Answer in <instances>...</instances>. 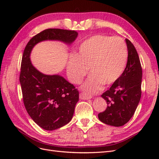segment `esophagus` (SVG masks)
<instances>
[{
	"label": "esophagus",
	"instance_id": "34e87169",
	"mask_svg": "<svg viewBox=\"0 0 159 159\" xmlns=\"http://www.w3.org/2000/svg\"><path fill=\"white\" fill-rule=\"evenodd\" d=\"M80 98L81 99H83V100H88V99H91V97H89V96H88L84 93H81L80 94Z\"/></svg>",
	"mask_w": 159,
	"mask_h": 159
}]
</instances>
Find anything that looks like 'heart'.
<instances>
[{"label": "heart", "instance_id": "obj_1", "mask_svg": "<svg viewBox=\"0 0 159 159\" xmlns=\"http://www.w3.org/2000/svg\"><path fill=\"white\" fill-rule=\"evenodd\" d=\"M128 58L125 43L119 37L95 35L81 44L77 55L71 56L67 74L73 84H80L88 73L90 75L82 85L87 94L99 92L103 85H110L123 73Z\"/></svg>", "mask_w": 159, "mask_h": 159}]
</instances>
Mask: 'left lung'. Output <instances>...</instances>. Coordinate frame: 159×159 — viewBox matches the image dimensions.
<instances>
[{
  "label": "left lung",
  "instance_id": "left-lung-1",
  "mask_svg": "<svg viewBox=\"0 0 159 159\" xmlns=\"http://www.w3.org/2000/svg\"><path fill=\"white\" fill-rule=\"evenodd\" d=\"M128 50L127 63L119 79L102 97L107 107L98 114L99 119L111 126L121 127L133 117L141 97L142 68L133 44L125 39Z\"/></svg>",
  "mask_w": 159,
  "mask_h": 159
}]
</instances>
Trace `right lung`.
<instances>
[{"mask_svg": "<svg viewBox=\"0 0 159 159\" xmlns=\"http://www.w3.org/2000/svg\"><path fill=\"white\" fill-rule=\"evenodd\" d=\"M78 36L74 30L49 28L32 38L24 50L20 74L24 104L33 121L47 131L59 129L71 121L79 91L64 77L38 71L30 61V53L40 42L57 40L70 45Z\"/></svg>", "mask_w": 159, "mask_h": 159, "instance_id": "add662e5", "label": "right lung"}]
</instances>
